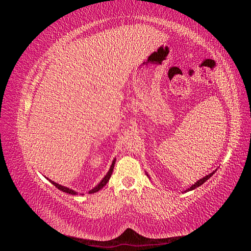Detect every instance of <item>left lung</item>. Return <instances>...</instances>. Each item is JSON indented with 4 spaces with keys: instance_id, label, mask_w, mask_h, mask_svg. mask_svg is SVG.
Here are the masks:
<instances>
[{
    "instance_id": "8db88e82",
    "label": "left lung",
    "mask_w": 251,
    "mask_h": 251,
    "mask_svg": "<svg viewBox=\"0 0 251 251\" xmlns=\"http://www.w3.org/2000/svg\"><path fill=\"white\" fill-rule=\"evenodd\" d=\"M216 172V171H215ZM215 172H212L211 174H209V175H207V176H205V177H203L202 179H200L199 181H197L196 182V183L194 184V185H192V187L191 188H188V189H186V192H188V191H193V189H195L196 187H199L200 185H202L203 183H204V182H206L211 176H212V175H214L215 174Z\"/></svg>"
}]
</instances>
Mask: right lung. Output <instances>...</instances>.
<instances>
[{"instance_id": "1", "label": "right lung", "mask_w": 251, "mask_h": 251, "mask_svg": "<svg viewBox=\"0 0 251 251\" xmlns=\"http://www.w3.org/2000/svg\"><path fill=\"white\" fill-rule=\"evenodd\" d=\"M115 159H114L113 160V162H112V165H111V168H110V170H109V172H108V174L105 175L104 176V178L100 181V184H97V186H95L92 191H90L89 192V194H94V193H96V192H98L100 191V189H101L105 184L108 183V181H109V179H110V177H111V175H112V173H113V170H114V164H115ZM51 183L54 185V186H56L59 191H62V192H64V193H67V194H70V195H76L77 193L76 192H74V191H72V189H70V188H68V187H65V186H62V185H59V184H57V183H55V182H53V181H51V180H49Z\"/></svg>"}]
</instances>
